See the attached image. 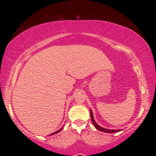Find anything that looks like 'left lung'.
<instances>
[{
    "label": "left lung",
    "mask_w": 156,
    "mask_h": 156,
    "mask_svg": "<svg viewBox=\"0 0 156 156\" xmlns=\"http://www.w3.org/2000/svg\"><path fill=\"white\" fill-rule=\"evenodd\" d=\"M90 114H91V119H92V123L94 124V127L98 129V130L102 132H105V133H117V132H119L121 131V130L118 129V130H111V129H107V128H104L103 127H101L99 125H98L96 123V122L94 121V117H93V113L92 112V110H90Z\"/></svg>",
    "instance_id": "obj_1"
}]
</instances>
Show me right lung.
<instances>
[{
    "instance_id": "right-lung-1",
    "label": "right lung",
    "mask_w": 156,
    "mask_h": 156,
    "mask_svg": "<svg viewBox=\"0 0 156 156\" xmlns=\"http://www.w3.org/2000/svg\"><path fill=\"white\" fill-rule=\"evenodd\" d=\"M62 128H61V129H59V130H57V131H55V132H54V133H53L50 134V135H49V136H52V135H54V134H56V133H58V132H60V131H61V130H62Z\"/></svg>"
}]
</instances>
